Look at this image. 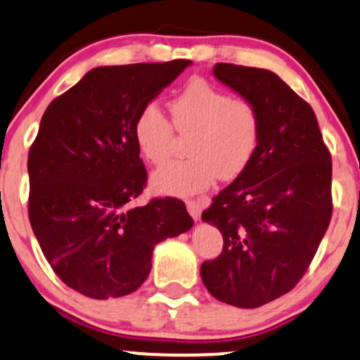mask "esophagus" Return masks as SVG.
Returning a JSON list of instances; mask_svg holds the SVG:
<instances>
[{"label":"esophagus","instance_id":"1","mask_svg":"<svg viewBox=\"0 0 360 360\" xmlns=\"http://www.w3.org/2000/svg\"><path fill=\"white\" fill-rule=\"evenodd\" d=\"M187 210L192 215L193 221H198L202 214V204L198 200H187Z\"/></svg>","mask_w":360,"mask_h":360}]
</instances>
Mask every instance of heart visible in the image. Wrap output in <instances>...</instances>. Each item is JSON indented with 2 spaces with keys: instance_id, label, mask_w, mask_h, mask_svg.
Instances as JSON below:
<instances>
[{
  "instance_id": "heart-1",
  "label": "heart",
  "mask_w": 360,
  "mask_h": 360,
  "mask_svg": "<svg viewBox=\"0 0 360 360\" xmlns=\"http://www.w3.org/2000/svg\"><path fill=\"white\" fill-rule=\"evenodd\" d=\"M172 121L156 104H148L134 121V139L150 163L163 165L173 153L176 133L193 134L192 158L173 162L151 176L160 193L188 197L215 180H234L255 158L261 139V116L251 101L236 99L209 80L195 77L170 104Z\"/></svg>"
}]
</instances>
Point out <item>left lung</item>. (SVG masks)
<instances>
[{
	"mask_svg": "<svg viewBox=\"0 0 360 360\" xmlns=\"http://www.w3.org/2000/svg\"><path fill=\"white\" fill-rule=\"evenodd\" d=\"M212 72L256 105L261 139L249 167L202 214L224 248L200 276L219 302L257 308L293 290L314 259L332 217V160L314 109L274 72L234 63Z\"/></svg>",
	"mask_w": 360,
	"mask_h": 360,
	"instance_id": "8db88e82",
	"label": "left lung"
}]
</instances>
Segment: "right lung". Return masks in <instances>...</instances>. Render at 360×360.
Here are the masks:
<instances>
[{
    "label": "right lung",
    "mask_w": 360,
    "mask_h": 360,
    "mask_svg": "<svg viewBox=\"0 0 360 360\" xmlns=\"http://www.w3.org/2000/svg\"><path fill=\"white\" fill-rule=\"evenodd\" d=\"M190 60L96 67L49 104L28 153V217L52 269L94 300L133 293L153 249L193 226L179 198L134 207L146 168L134 121Z\"/></svg>",
    "instance_id": "add662e5"
}]
</instances>
